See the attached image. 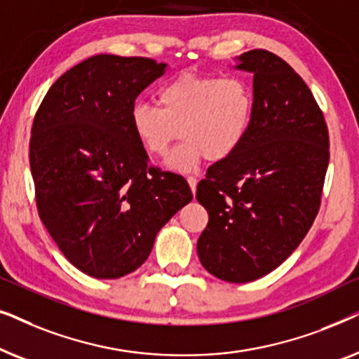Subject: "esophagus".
I'll return each instance as SVG.
<instances>
[{"label": "esophagus", "instance_id": "obj_1", "mask_svg": "<svg viewBox=\"0 0 359 359\" xmlns=\"http://www.w3.org/2000/svg\"><path fill=\"white\" fill-rule=\"evenodd\" d=\"M188 184H189V188H191V191H193V194H194L196 193V186H198V180H196L194 176H189Z\"/></svg>", "mask_w": 359, "mask_h": 359}]
</instances>
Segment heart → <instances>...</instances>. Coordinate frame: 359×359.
I'll return each instance as SVG.
<instances>
[{
	"label": "heart",
	"mask_w": 359,
	"mask_h": 359,
	"mask_svg": "<svg viewBox=\"0 0 359 359\" xmlns=\"http://www.w3.org/2000/svg\"><path fill=\"white\" fill-rule=\"evenodd\" d=\"M158 107L135 102L130 130L150 156L166 158L171 147L184 142L170 156L168 168L193 171L204 158L222 161L247 139L253 119V91L240 76L183 73L160 88Z\"/></svg>",
	"instance_id": "b5f03b06"
}]
</instances>
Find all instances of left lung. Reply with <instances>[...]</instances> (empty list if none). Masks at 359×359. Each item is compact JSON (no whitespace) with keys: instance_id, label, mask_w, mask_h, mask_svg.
<instances>
[{"instance_id":"8db88e82","label":"left lung","mask_w":359,"mask_h":359,"mask_svg":"<svg viewBox=\"0 0 359 359\" xmlns=\"http://www.w3.org/2000/svg\"><path fill=\"white\" fill-rule=\"evenodd\" d=\"M253 75V119L242 147L198 184L209 214L198 240L203 266L227 283H250L286 262L312 227L328 168V130L313 95L268 50L235 57Z\"/></svg>"}]
</instances>
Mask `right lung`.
<instances>
[{
  "label": "right lung",
  "mask_w": 359,
  "mask_h": 359,
  "mask_svg": "<svg viewBox=\"0 0 359 359\" xmlns=\"http://www.w3.org/2000/svg\"><path fill=\"white\" fill-rule=\"evenodd\" d=\"M166 70L144 57H90L53 83L34 119L29 161L39 215L88 276L135 271L160 229L193 199L184 178L151 168L130 130L137 96Z\"/></svg>",
  "instance_id": "1"
}]
</instances>
